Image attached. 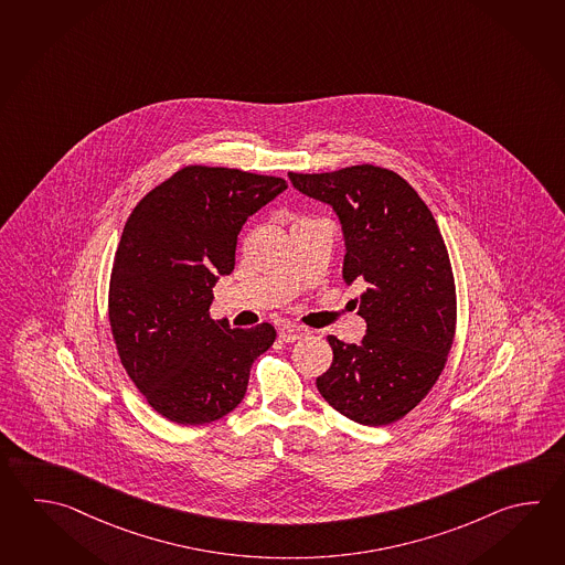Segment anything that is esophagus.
I'll list each match as a JSON object with an SVG mask.
<instances>
[{
  "instance_id": "1",
  "label": "esophagus",
  "mask_w": 565,
  "mask_h": 565,
  "mask_svg": "<svg viewBox=\"0 0 565 565\" xmlns=\"http://www.w3.org/2000/svg\"><path fill=\"white\" fill-rule=\"evenodd\" d=\"M308 332H310L308 328H301L298 323H284V326L279 328V338H281L284 342H296V340H300V338H303Z\"/></svg>"
}]
</instances>
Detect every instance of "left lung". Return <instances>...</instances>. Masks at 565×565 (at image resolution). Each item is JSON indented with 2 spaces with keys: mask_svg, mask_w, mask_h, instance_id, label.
I'll return each instance as SVG.
<instances>
[{
  "mask_svg": "<svg viewBox=\"0 0 565 565\" xmlns=\"http://www.w3.org/2000/svg\"><path fill=\"white\" fill-rule=\"evenodd\" d=\"M288 177L332 207L344 235L342 279L364 286L354 301L366 335L358 344L328 335L334 360L316 386L358 425H391L435 386L455 335V279L437 221L401 174L374 164Z\"/></svg>",
  "mask_w": 565,
  "mask_h": 565,
  "instance_id": "left-lung-1",
  "label": "left lung"
}]
</instances>
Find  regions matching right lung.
Segmentation results:
<instances>
[{"instance_id":"add662e5","label":"right lung","mask_w":565,"mask_h":565,"mask_svg":"<svg viewBox=\"0 0 565 565\" xmlns=\"http://www.w3.org/2000/svg\"><path fill=\"white\" fill-rule=\"evenodd\" d=\"M279 177L186 167L130 213L116 249L108 318L118 356L150 406L207 425L242 403L249 370L276 340L209 318L213 286L235 267L245 221L284 193Z\"/></svg>"}]
</instances>
